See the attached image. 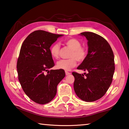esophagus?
Here are the masks:
<instances>
[{
  "instance_id": "34e87169",
  "label": "esophagus",
  "mask_w": 129,
  "mask_h": 129,
  "mask_svg": "<svg viewBox=\"0 0 129 129\" xmlns=\"http://www.w3.org/2000/svg\"><path fill=\"white\" fill-rule=\"evenodd\" d=\"M65 75H66L67 76V75H71V73L68 72H67V71H65Z\"/></svg>"
}]
</instances>
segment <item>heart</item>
Returning <instances> with one entry per match:
<instances>
[{"mask_svg":"<svg viewBox=\"0 0 129 129\" xmlns=\"http://www.w3.org/2000/svg\"><path fill=\"white\" fill-rule=\"evenodd\" d=\"M64 44L71 49L69 57L67 60H61L57 63V67L58 69L65 71L70 70L75 67L77 65V61L81 62L86 58L87 49L85 47L81 46V43L77 39L71 38L64 41ZM50 53L52 57L55 59H57L60 56V47L57 43H54L50 47Z\"/></svg>","mask_w":129,"mask_h":129,"instance_id":"heart-1","label":"heart"}]
</instances>
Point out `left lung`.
Listing matches in <instances>:
<instances>
[{"instance_id": "left-lung-1", "label": "left lung", "mask_w": 129, "mask_h": 129, "mask_svg": "<svg viewBox=\"0 0 129 129\" xmlns=\"http://www.w3.org/2000/svg\"><path fill=\"white\" fill-rule=\"evenodd\" d=\"M81 34L88 41V53L77 69L88 73L73 72L74 90L81 100L93 102L103 97L112 84L115 70L114 54L108 41L99 35L90 32Z\"/></svg>"}]
</instances>
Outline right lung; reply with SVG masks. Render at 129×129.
<instances>
[{
    "instance_id": "right-lung-1",
    "label": "right lung",
    "mask_w": 129,
    "mask_h": 129,
    "mask_svg": "<svg viewBox=\"0 0 129 129\" xmlns=\"http://www.w3.org/2000/svg\"><path fill=\"white\" fill-rule=\"evenodd\" d=\"M61 36L35 30L21 47L16 65L18 79L26 95L37 104L51 102L56 94L57 86L65 76L63 69L48 71L54 66L50 47Z\"/></svg>"
}]
</instances>
